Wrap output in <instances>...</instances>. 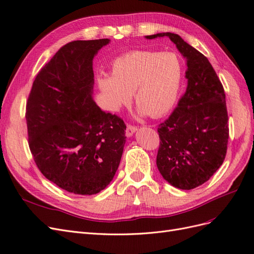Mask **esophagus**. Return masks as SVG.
I'll return each instance as SVG.
<instances>
[{"label":"esophagus","mask_w":254,"mask_h":254,"mask_svg":"<svg viewBox=\"0 0 254 254\" xmlns=\"http://www.w3.org/2000/svg\"><path fill=\"white\" fill-rule=\"evenodd\" d=\"M137 130V127H134V126H127V130H126V135H127V137H132L133 136V134L136 132Z\"/></svg>","instance_id":"esophagus-1"}]
</instances>
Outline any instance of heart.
I'll list each match as a JSON object with an SVG mask.
<instances>
[{"label":"heart","instance_id":"b5f03b06","mask_svg":"<svg viewBox=\"0 0 254 254\" xmlns=\"http://www.w3.org/2000/svg\"><path fill=\"white\" fill-rule=\"evenodd\" d=\"M183 76V63L176 54L133 51L112 62L111 75L100 72L97 84L108 111L120 112L133 94L139 115L159 118L176 104Z\"/></svg>","mask_w":254,"mask_h":254}]
</instances>
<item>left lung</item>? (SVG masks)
<instances>
[{"instance_id": "obj_1", "label": "left lung", "mask_w": 254, "mask_h": 254, "mask_svg": "<svg viewBox=\"0 0 254 254\" xmlns=\"http://www.w3.org/2000/svg\"><path fill=\"white\" fill-rule=\"evenodd\" d=\"M163 37H168L186 59L188 85L177 108L157 129L160 146L156 165L170 185L191 190L208 182L226 157V96L209 60L178 35L145 36L149 40Z\"/></svg>"}]
</instances>
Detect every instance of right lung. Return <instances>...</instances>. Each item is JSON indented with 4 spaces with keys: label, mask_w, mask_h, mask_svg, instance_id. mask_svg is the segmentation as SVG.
I'll list each match as a JSON object with an SVG mask.
<instances>
[{
    "label": "right lung",
    "mask_w": 254,
    "mask_h": 254,
    "mask_svg": "<svg viewBox=\"0 0 254 254\" xmlns=\"http://www.w3.org/2000/svg\"><path fill=\"white\" fill-rule=\"evenodd\" d=\"M109 39L72 41L39 71L26 104L28 144L48 181L73 194L113 181L126 143L125 122L93 98V59Z\"/></svg>",
    "instance_id": "right-lung-1"
}]
</instances>
